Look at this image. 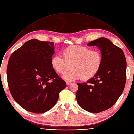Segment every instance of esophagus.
Masks as SVG:
<instances>
[{
	"instance_id": "esophagus-1",
	"label": "esophagus",
	"mask_w": 134,
	"mask_h": 134,
	"mask_svg": "<svg viewBox=\"0 0 134 134\" xmlns=\"http://www.w3.org/2000/svg\"><path fill=\"white\" fill-rule=\"evenodd\" d=\"M66 83L67 85H70V84H71V82H68V81H66Z\"/></svg>"
}]
</instances>
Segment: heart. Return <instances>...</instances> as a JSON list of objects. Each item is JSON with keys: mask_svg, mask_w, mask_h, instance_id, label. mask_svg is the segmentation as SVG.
<instances>
[{"mask_svg": "<svg viewBox=\"0 0 134 134\" xmlns=\"http://www.w3.org/2000/svg\"><path fill=\"white\" fill-rule=\"evenodd\" d=\"M63 54L64 58L58 54L53 55L51 65L54 71L60 74L68 71L71 66V71L63 76L67 81L91 80L98 72L102 63V53L99 50H90L86 47H69L63 51Z\"/></svg>", "mask_w": 134, "mask_h": 134, "instance_id": "heart-1", "label": "heart"}]
</instances>
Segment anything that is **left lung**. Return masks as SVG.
I'll return each instance as SVG.
<instances>
[{
	"label": "left lung",
	"instance_id": "left-lung-1",
	"mask_svg": "<svg viewBox=\"0 0 134 134\" xmlns=\"http://www.w3.org/2000/svg\"><path fill=\"white\" fill-rule=\"evenodd\" d=\"M101 51L102 63L94 77L85 83H77L76 98L85 110L99 113L112 107L122 94L126 81L127 63L122 50L104 37L91 41Z\"/></svg>",
	"mask_w": 134,
	"mask_h": 134
}]
</instances>
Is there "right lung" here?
I'll list each match as a JSON object with an SVG mask.
<instances>
[{
    "label": "right lung",
    "instance_id": "add662e5",
    "mask_svg": "<svg viewBox=\"0 0 134 134\" xmlns=\"http://www.w3.org/2000/svg\"><path fill=\"white\" fill-rule=\"evenodd\" d=\"M54 49L52 42L32 39L10 57L7 68L8 87L15 101L26 111H48L66 87L51 65Z\"/></svg>",
    "mask_w": 134,
    "mask_h": 134
}]
</instances>
